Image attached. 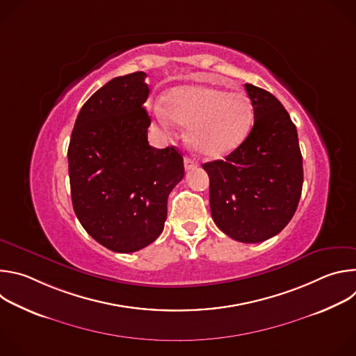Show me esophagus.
<instances>
[{
	"instance_id": "obj_1",
	"label": "esophagus",
	"mask_w": 356,
	"mask_h": 356,
	"mask_svg": "<svg viewBox=\"0 0 356 356\" xmlns=\"http://www.w3.org/2000/svg\"><path fill=\"white\" fill-rule=\"evenodd\" d=\"M184 168H186V170H191V169L197 168V163L190 158H184Z\"/></svg>"
}]
</instances>
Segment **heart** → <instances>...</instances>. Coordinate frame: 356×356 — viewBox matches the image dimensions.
<instances>
[{"label": "heart", "mask_w": 356, "mask_h": 356, "mask_svg": "<svg viewBox=\"0 0 356 356\" xmlns=\"http://www.w3.org/2000/svg\"><path fill=\"white\" fill-rule=\"evenodd\" d=\"M165 110L155 115L165 128L172 121L187 127L186 140L197 155L216 159L228 155L248 136L253 111L249 98L239 91L225 92L206 84H184L163 97Z\"/></svg>", "instance_id": "heart-1"}]
</instances>
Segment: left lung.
Masks as SVG:
<instances>
[{"label": "left lung", "instance_id": "obj_1", "mask_svg": "<svg viewBox=\"0 0 356 356\" xmlns=\"http://www.w3.org/2000/svg\"><path fill=\"white\" fill-rule=\"evenodd\" d=\"M253 127L225 158L202 165L210 177V209L229 238L257 243L277 235L293 218L302 188L297 129L269 91L245 84Z\"/></svg>", "mask_w": 356, "mask_h": 356}]
</instances>
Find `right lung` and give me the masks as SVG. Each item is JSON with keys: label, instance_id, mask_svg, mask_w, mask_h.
Returning <instances> with one entry per match:
<instances>
[{"label": "right lung", "instance_id": "1", "mask_svg": "<svg viewBox=\"0 0 356 356\" xmlns=\"http://www.w3.org/2000/svg\"><path fill=\"white\" fill-rule=\"evenodd\" d=\"M146 74L110 80L81 107L67 149L74 213L83 228L114 252H136L163 231L168 197L184 176L175 146L147 142Z\"/></svg>", "mask_w": 356, "mask_h": 356}]
</instances>
